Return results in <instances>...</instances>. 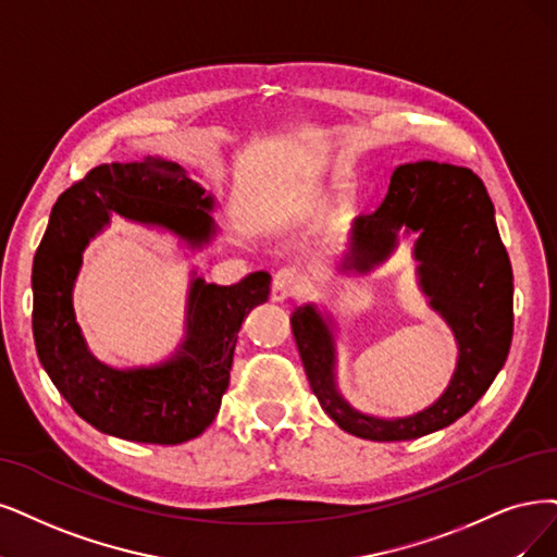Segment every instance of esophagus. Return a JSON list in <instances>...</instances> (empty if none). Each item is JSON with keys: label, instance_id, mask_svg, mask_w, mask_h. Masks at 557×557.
Returning <instances> with one entry per match:
<instances>
[{"label": "esophagus", "instance_id": "34e87169", "mask_svg": "<svg viewBox=\"0 0 557 557\" xmlns=\"http://www.w3.org/2000/svg\"><path fill=\"white\" fill-rule=\"evenodd\" d=\"M307 289V280L302 273H298L296 268H282V271L275 273L273 286H271V298L282 302L286 298H294Z\"/></svg>", "mask_w": 557, "mask_h": 557}]
</instances>
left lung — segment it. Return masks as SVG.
<instances>
[{"instance_id":"1","label":"left lung","mask_w":557,"mask_h":557,"mask_svg":"<svg viewBox=\"0 0 557 557\" xmlns=\"http://www.w3.org/2000/svg\"><path fill=\"white\" fill-rule=\"evenodd\" d=\"M401 230L420 234L413 247L420 286L459 344L457 372L436 404L397 420L360 413L337 389L331 325L314 305L292 314L298 354L321 408L339 429L367 441H413L457 422L498 376L513 333L511 263L493 201L475 172L434 160L399 164L379 209L354 222L342 271H372L393 255Z\"/></svg>"}]
</instances>
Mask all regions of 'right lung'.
<instances>
[{
    "label": "right lung",
    "mask_w": 557,
    "mask_h": 557,
    "mask_svg": "<svg viewBox=\"0 0 557 557\" xmlns=\"http://www.w3.org/2000/svg\"><path fill=\"white\" fill-rule=\"evenodd\" d=\"M213 206L181 164L160 158L98 164L52 206L32 268L36 354L61 397L102 434L153 445L197 438L218 416L240 323L268 300L271 275L257 271L232 286L195 277L178 351L153 367L116 369L89 354L75 323L82 252L110 215L164 226L201 247L215 236Z\"/></svg>",
    "instance_id": "right-lung-1"
}]
</instances>
